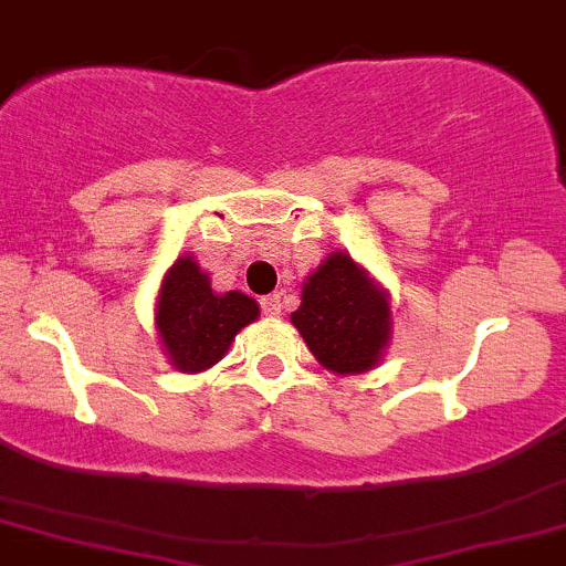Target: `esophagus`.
Instances as JSON below:
<instances>
[{"instance_id": "obj_1", "label": "esophagus", "mask_w": 566, "mask_h": 566, "mask_svg": "<svg viewBox=\"0 0 566 566\" xmlns=\"http://www.w3.org/2000/svg\"><path fill=\"white\" fill-rule=\"evenodd\" d=\"M261 308H263L265 316H279V314H282V311H284L282 295H279V292H274V295L261 297Z\"/></svg>"}]
</instances>
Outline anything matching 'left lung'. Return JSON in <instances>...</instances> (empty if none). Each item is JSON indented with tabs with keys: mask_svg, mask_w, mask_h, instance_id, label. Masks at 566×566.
I'll use <instances>...</instances> for the list:
<instances>
[{
	"mask_svg": "<svg viewBox=\"0 0 566 566\" xmlns=\"http://www.w3.org/2000/svg\"><path fill=\"white\" fill-rule=\"evenodd\" d=\"M292 324L335 375L369 373L391 343V297L348 252L335 250L305 276Z\"/></svg>",
	"mask_w": 566,
	"mask_h": 566,
	"instance_id": "8db88e82",
	"label": "left lung"
}]
</instances>
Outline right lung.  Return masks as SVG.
<instances>
[{
	"label": "right lung",
	"mask_w": 566,
	"mask_h": 566,
	"mask_svg": "<svg viewBox=\"0 0 566 566\" xmlns=\"http://www.w3.org/2000/svg\"><path fill=\"white\" fill-rule=\"evenodd\" d=\"M261 316V305L244 292L212 290L193 255H180L161 276L154 308L161 350L178 373H205L229 354L233 337Z\"/></svg>",
	"instance_id": "add662e5"
}]
</instances>
